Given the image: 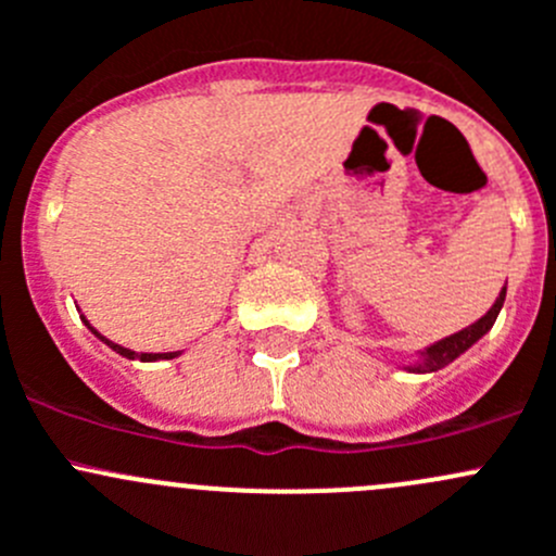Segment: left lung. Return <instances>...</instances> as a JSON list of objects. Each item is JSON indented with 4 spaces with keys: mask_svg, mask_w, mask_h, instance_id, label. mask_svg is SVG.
<instances>
[{
    "mask_svg": "<svg viewBox=\"0 0 556 556\" xmlns=\"http://www.w3.org/2000/svg\"><path fill=\"white\" fill-rule=\"evenodd\" d=\"M503 300H506V286H503V291H501V296L495 300V305H492L490 311L477 320V324L466 326V329H460V331H455V334L439 340L437 345L426 348V351L420 353V362L406 366V369L409 371H437V369H442V366L455 362L460 353H466L468 348L479 340V337H484L492 329V324H495L497 313H501V307H503Z\"/></svg>",
    "mask_w": 556,
    "mask_h": 556,
    "instance_id": "left-lung-1",
    "label": "left lung"
}]
</instances>
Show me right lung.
<instances>
[{
  "instance_id": "obj_1",
  "label": "right lung",
  "mask_w": 556,
  "mask_h": 556,
  "mask_svg": "<svg viewBox=\"0 0 556 556\" xmlns=\"http://www.w3.org/2000/svg\"><path fill=\"white\" fill-rule=\"evenodd\" d=\"M83 320H85V326H88V329H90V331H93V334H96V337H99V340H101V342H106V345H109V348H112V351H117V353H119V356H125V358H141V362H157V358H176V356H179V353H136V351H128V348L117 345V342L106 340V337H104V334H99V331H96V329H93V326H90V324H88V318H85V316H83Z\"/></svg>"
}]
</instances>
